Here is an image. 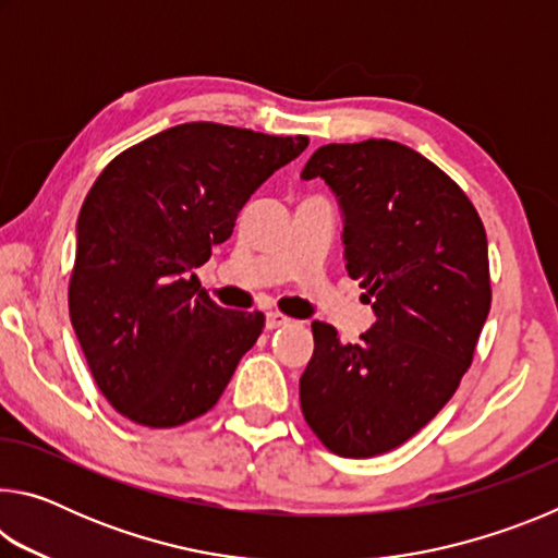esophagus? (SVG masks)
I'll return each instance as SVG.
<instances>
[{
    "label": "esophagus",
    "mask_w": 558,
    "mask_h": 558,
    "mask_svg": "<svg viewBox=\"0 0 558 558\" xmlns=\"http://www.w3.org/2000/svg\"><path fill=\"white\" fill-rule=\"evenodd\" d=\"M292 319L288 317V315H282V313H278V310H270V313L266 315V327L268 329H278V327H286V325H290Z\"/></svg>",
    "instance_id": "obj_1"
}]
</instances>
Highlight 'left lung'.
Returning a JSON list of instances; mask_svg holds the SVG:
<instances>
[{
	"instance_id": "obj_1",
	"label": "left lung",
	"mask_w": 558,
	"mask_h": 558,
	"mask_svg": "<svg viewBox=\"0 0 558 558\" xmlns=\"http://www.w3.org/2000/svg\"><path fill=\"white\" fill-rule=\"evenodd\" d=\"M315 177L342 204L347 272L376 323L359 344L313 323L300 405L335 456L374 458L426 426L470 369L493 302L487 233L440 167L391 140L319 147L302 169Z\"/></svg>"
}]
</instances>
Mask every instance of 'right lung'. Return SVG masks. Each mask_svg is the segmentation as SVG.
<instances>
[{
    "instance_id": "add662e5",
    "label": "right lung",
    "mask_w": 558,
    "mask_h": 558,
    "mask_svg": "<svg viewBox=\"0 0 558 558\" xmlns=\"http://www.w3.org/2000/svg\"><path fill=\"white\" fill-rule=\"evenodd\" d=\"M310 140L184 122L128 147L78 214L71 323L112 409L147 428L211 411L266 315L219 307L192 268Z\"/></svg>"
}]
</instances>
